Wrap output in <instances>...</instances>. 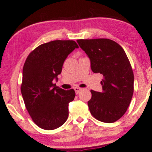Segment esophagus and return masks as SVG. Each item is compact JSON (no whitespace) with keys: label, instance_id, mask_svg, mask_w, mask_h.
Masks as SVG:
<instances>
[{"label":"esophagus","instance_id":"obj_1","mask_svg":"<svg viewBox=\"0 0 152 152\" xmlns=\"http://www.w3.org/2000/svg\"><path fill=\"white\" fill-rule=\"evenodd\" d=\"M74 89H75V93H76V94L80 93V91L82 90L81 88H80V87H75Z\"/></svg>","mask_w":152,"mask_h":152}]
</instances>
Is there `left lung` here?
Returning a JSON list of instances; mask_svg holds the SVG:
<instances>
[{
    "label": "left lung",
    "instance_id": "left-lung-1",
    "mask_svg": "<svg viewBox=\"0 0 152 152\" xmlns=\"http://www.w3.org/2000/svg\"><path fill=\"white\" fill-rule=\"evenodd\" d=\"M91 61V70L103 75V91L91 90L90 113L99 121L114 123L126 112L134 91V74L125 50L108 39H78Z\"/></svg>",
    "mask_w": 152,
    "mask_h": 152
}]
</instances>
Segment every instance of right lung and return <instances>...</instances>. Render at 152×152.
<instances>
[{
	"label": "right lung",
	"mask_w": 152,
	"mask_h": 152,
	"mask_svg": "<svg viewBox=\"0 0 152 152\" xmlns=\"http://www.w3.org/2000/svg\"><path fill=\"white\" fill-rule=\"evenodd\" d=\"M77 48L75 41H52L33 50L24 63L22 97L32 121L44 130H55L68 118V104L74 100L75 92L57 87L53 80L58 79L65 60Z\"/></svg>",
	"instance_id": "1"
}]
</instances>
